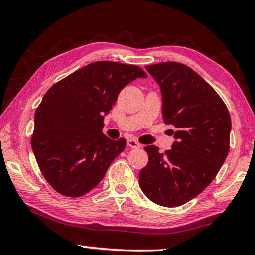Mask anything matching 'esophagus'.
<instances>
[{"instance_id":"1","label":"esophagus","mask_w":255,"mask_h":255,"mask_svg":"<svg viewBox=\"0 0 255 255\" xmlns=\"http://www.w3.org/2000/svg\"><path fill=\"white\" fill-rule=\"evenodd\" d=\"M127 145L130 148H139L140 147V144L138 143L136 139H132V138H130V139L127 140Z\"/></svg>"}]
</instances>
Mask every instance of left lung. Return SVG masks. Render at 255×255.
Segmentation results:
<instances>
[{
  "instance_id": "obj_1",
  "label": "left lung",
  "mask_w": 255,
  "mask_h": 255,
  "mask_svg": "<svg viewBox=\"0 0 255 255\" xmlns=\"http://www.w3.org/2000/svg\"><path fill=\"white\" fill-rule=\"evenodd\" d=\"M159 84L163 120L176 128L172 148L146 146L148 163L139 172L147 198L165 207L181 206L208 187L230 152L231 116L218 93L184 64L146 66Z\"/></svg>"
}]
</instances>
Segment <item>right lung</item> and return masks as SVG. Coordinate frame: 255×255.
<instances>
[{
    "label": "right lung",
    "mask_w": 255,
    "mask_h": 255,
    "mask_svg": "<svg viewBox=\"0 0 255 255\" xmlns=\"http://www.w3.org/2000/svg\"><path fill=\"white\" fill-rule=\"evenodd\" d=\"M137 77H147L137 65L94 62L45 93L34 114L31 147L38 166L55 191L81 197L97 187L126 139L102 133L103 118L118 94Z\"/></svg>",
    "instance_id": "obj_1"
}]
</instances>
